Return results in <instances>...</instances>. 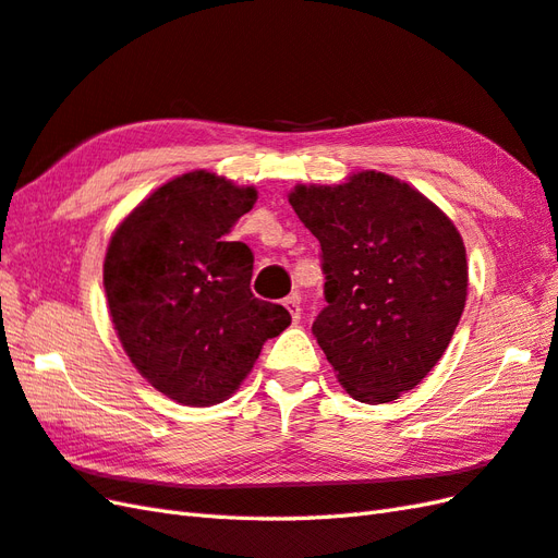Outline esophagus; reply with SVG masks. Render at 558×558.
Here are the masks:
<instances>
[{"label": "esophagus", "instance_id": "esophagus-1", "mask_svg": "<svg viewBox=\"0 0 558 558\" xmlns=\"http://www.w3.org/2000/svg\"><path fill=\"white\" fill-rule=\"evenodd\" d=\"M282 304H284V308L290 311V316L294 318V320H300V316H302V308H300V304H302V300H300V294H288L282 300Z\"/></svg>", "mask_w": 558, "mask_h": 558}]
</instances>
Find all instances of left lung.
<instances>
[{
	"mask_svg": "<svg viewBox=\"0 0 558 558\" xmlns=\"http://www.w3.org/2000/svg\"><path fill=\"white\" fill-rule=\"evenodd\" d=\"M290 204L320 242L326 306L311 330L340 385L366 404L413 390L463 314L459 230L418 190L375 171L335 187L296 185Z\"/></svg>",
	"mask_w": 558,
	"mask_h": 558,
	"instance_id": "obj_1",
	"label": "left lung"
}]
</instances>
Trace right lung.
Listing matches in <instances>:
<instances>
[{"label": "right lung", "mask_w": 558, "mask_h": 558, "mask_svg": "<svg viewBox=\"0 0 558 558\" xmlns=\"http://www.w3.org/2000/svg\"><path fill=\"white\" fill-rule=\"evenodd\" d=\"M254 202V187L185 173L151 192L109 242L113 328L135 368L180 404L228 399L264 342L292 320L284 306L254 296V254L226 240Z\"/></svg>", "instance_id": "add662e5"}]
</instances>
